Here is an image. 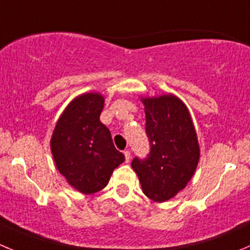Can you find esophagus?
<instances>
[{
	"label": "esophagus",
	"mask_w": 250,
	"mask_h": 250,
	"mask_svg": "<svg viewBox=\"0 0 250 250\" xmlns=\"http://www.w3.org/2000/svg\"><path fill=\"white\" fill-rule=\"evenodd\" d=\"M125 162H129L130 161V151L129 150H125Z\"/></svg>",
	"instance_id": "1"
}]
</instances>
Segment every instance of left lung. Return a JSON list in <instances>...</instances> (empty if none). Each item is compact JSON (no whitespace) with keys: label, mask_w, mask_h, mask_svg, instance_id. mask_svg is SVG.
Segmentation results:
<instances>
[{"label":"left lung","mask_w":250,"mask_h":250,"mask_svg":"<svg viewBox=\"0 0 250 250\" xmlns=\"http://www.w3.org/2000/svg\"><path fill=\"white\" fill-rule=\"evenodd\" d=\"M142 103L150 152L145 159L134 157L132 167L143 193L164 203L184 189L194 174L200 156L197 133L189 111L177 96L143 98Z\"/></svg>","instance_id":"8db88e82"}]
</instances>
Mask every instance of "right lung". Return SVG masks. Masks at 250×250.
Wrapping results in <instances>:
<instances>
[{
	"mask_svg": "<svg viewBox=\"0 0 250 250\" xmlns=\"http://www.w3.org/2000/svg\"><path fill=\"white\" fill-rule=\"evenodd\" d=\"M104 103L99 93L76 98L61 115L51 138L57 169L84 194L104 189L113 169L125 160L113 145L108 128L100 122Z\"/></svg>",
	"mask_w": 250,
	"mask_h": 250,
	"instance_id": "right-lung-1",
	"label": "right lung"
}]
</instances>
